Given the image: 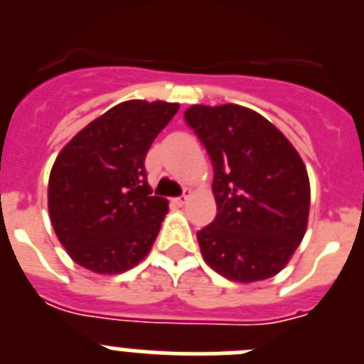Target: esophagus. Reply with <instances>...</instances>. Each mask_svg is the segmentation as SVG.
Here are the masks:
<instances>
[{"label":"esophagus","instance_id":"34e87169","mask_svg":"<svg viewBox=\"0 0 364 364\" xmlns=\"http://www.w3.org/2000/svg\"><path fill=\"white\" fill-rule=\"evenodd\" d=\"M189 200V191H186L184 195H182V197H176V198H173V202H175L176 205H184L186 202Z\"/></svg>","mask_w":364,"mask_h":364}]
</instances>
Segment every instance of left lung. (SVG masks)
<instances>
[{"label": "left lung", "instance_id": "1", "mask_svg": "<svg viewBox=\"0 0 364 364\" xmlns=\"http://www.w3.org/2000/svg\"><path fill=\"white\" fill-rule=\"evenodd\" d=\"M213 164L217 217L197 233L208 266L233 282L277 275L306 233L310 178L291 142L237 104L184 112Z\"/></svg>", "mask_w": 364, "mask_h": 364}]
</instances>
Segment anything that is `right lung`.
Segmentation results:
<instances>
[{
    "instance_id": "obj_1",
    "label": "right lung",
    "mask_w": 364,
    "mask_h": 364,
    "mask_svg": "<svg viewBox=\"0 0 364 364\" xmlns=\"http://www.w3.org/2000/svg\"><path fill=\"white\" fill-rule=\"evenodd\" d=\"M178 107L162 100L122 102L60 151L49 176V217L76 264L114 275L151 252L169 208L151 195L144 160Z\"/></svg>"
}]
</instances>
